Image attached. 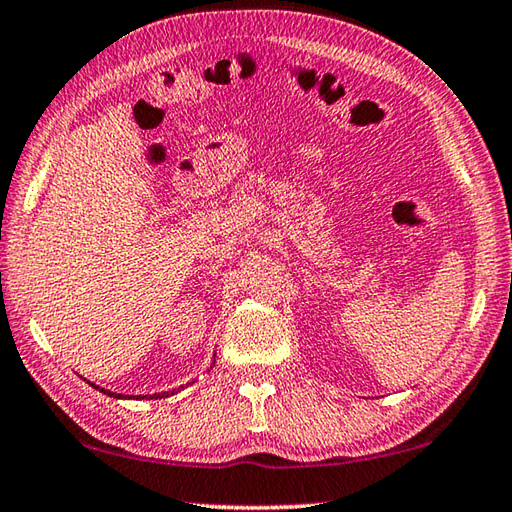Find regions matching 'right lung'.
Segmentation results:
<instances>
[{
    "label": "right lung",
    "instance_id": "right-lung-1",
    "mask_svg": "<svg viewBox=\"0 0 512 512\" xmlns=\"http://www.w3.org/2000/svg\"><path fill=\"white\" fill-rule=\"evenodd\" d=\"M93 385V383H91ZM93 388H98V385H93ZM102 390V388H100ZM104 394H109V397H118L120 399V394H115V392H109V390H102ZM162 397H169V392H162V394H153V399H162Z\"/></svg>",
    "mask_w": 512,
    "mask_h": 512
}]
</instances>
